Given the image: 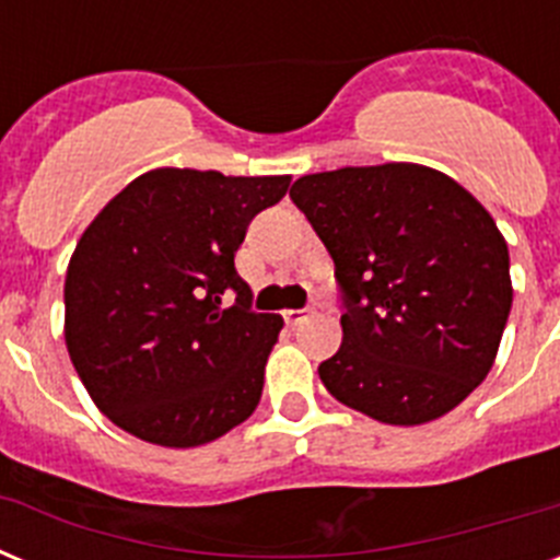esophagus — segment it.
Returning <instances> with one entry per match:
<instances>
[{
    "label": "esophagus",
    "mask_w": 560,
    "mask_h": 560,
    "mask_svg": "<svg viewBox=\"0 0 560 560\" xmlns=\"http://www.w3.org/2000/svg\"><path fill=\"white\" fill-rule=\"evenodd\" d=\"M311 314H314L311 308H289V311H283V319H285V325L296 328V325H303Z\"/></svg>",
    "instance_id": "34e87169"
}]
</instances>
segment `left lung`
<instances>
[{
    "label": "left lung",
    "mask_w": 560,
    "mask_h": 560,
    "mask_svg": "<svg viewBox=\"0 0 560 560\" xmlns=\"http://www.w3.org/2000/svg\"><path fill=\"white\" fill-rule=\"evenodd\" d=\"M289 196L334 257L345 305L325 389L393 427L452 412L491 370L513 303L491 212L412 162L311 173Z\"/></svg>",
    "instance_id": "1"
}]
</instances>
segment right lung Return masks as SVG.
Masks as SVG:
<instances>
[{"mask_svg":"<svg viewBox=\"0 0 560 560\" xmlns=\"http://www.w3.org/2000/svg\"><path fill=\"white\" fill-rule=\"evenodd\" d=\"M289 182L156 167L86 226L63 283V336L112 423L190 448L255 412L283 319L252 311L235 252Z\"/></svg>","mask_w":560,"mask_h":560,"instance_id":"right-lung-1","label":"right lung"}]
</instances>
